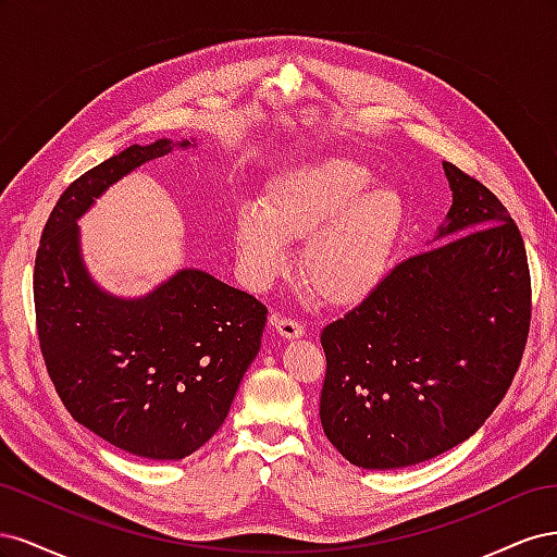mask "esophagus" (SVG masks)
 I'll return each instance as SVG.
<instances>
[{"mask_svg": "<svg viewBox=\"0 0 557 557\" xmlns=\"http://www.w3.org/2000/svg\"><path fill=\"white\" fill-rule=\"evenodd\" d=\"M272 323L276 325V332L283 336V339H299V336H305L307 327L299 323V320H293V318H281V315H274Z\"/></svg>", "mask_w": 557, "mask_h": 557, "instance_id": "esophagus-1", "label": "esophagus"}]
</instances>
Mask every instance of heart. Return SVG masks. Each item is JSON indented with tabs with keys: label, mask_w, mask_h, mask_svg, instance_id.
I'll return each mask as SVG.
<instances>
[{
	"label": "heart",
	"mask_w": 557,
	"mask_h": 557,
	"mask_svg": "<svg viewBox=\"0 0 557 557\" xmlns=\"http://www.w3.org/2000/svg\"><path fill=\"white\" fill-rule=\"evenodd\" d=\"M348 160L283 174L258 207H242L232 246L244 278L267 288L288 272L285 244H307L301 276L330 307H356L391 274L407 225V201Z\"/></svg>",
	"instance_id": "obj_1"
}]
</instances>
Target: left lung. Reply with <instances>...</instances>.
<instances>
[{"label":"left lung","instance_id":"8db88e82","mask_svg":"<svg viewBox=\"0 0 557 557\" xmlns=\"http://www.w3.org/2000/svg\"><path fill=\"white\" fill-rule=\"evenodd\" d=\"M453 205L434 242L330 323L320 423L362 469H399L469 440L495 411L525 350V244L481 181L444 162ZM447 244L444 245L443 242Z\"/></svg>","mask_w":557,"mask_h":557}]
</instances>
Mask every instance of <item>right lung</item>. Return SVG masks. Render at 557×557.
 I'll return each instance as SVG.
<instances>
[{
    "label": "right lung",
    "instance_id": "right-lung-1",
    "mask_svg": "<svg viewBox=\"0 0 557 557\" xmlns=\"http://www.w3.org/2000/svg\"><path fill=\"white\" fill-rule=\"evenodd\" d=\"M188 146H129L76 178L48 218L35 262L39 344L66 411L150 460H181L225 423L260 350L267 307L201 269H181L144 297L111 295L83 262L76 221L115 181Z\"/></svg>",
    "mask_w": 557,
    "mask_h": 557
}]
</instances>
